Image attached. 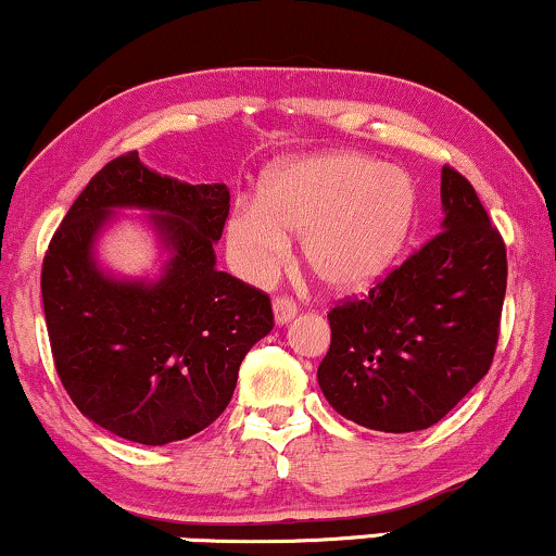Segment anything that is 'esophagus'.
Returning <instances> with one entry per match:
<instances>
[{
    "instance_id": "esophagus-1",
    "label": "esophagus",
    "mask_w": 556,
    "mask_h": 556,
    "mask_svg": "<svg viewBox=\"0 0 556 556\" xmlns=\"http://www.w3.org/2000/svg\"><path fill=\"white\" fill-rule=\"evenodd\" d=\"M296 304L291 299L280 296L273 301V317H276V325H289V321L296 317Z\"/></svg>"
}]
</instances>
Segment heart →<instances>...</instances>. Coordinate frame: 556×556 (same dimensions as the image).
I'll use <instances>...</instances> for the list:
<instances>
[{"label": "heart", "instance_id": "obj_1", "mask_svg": "<svg viewBox=\"0 0 556 556\" xmlns=\"http://www.w3.org/2000/svg\"><path fill=\"white\" fill-rule=\"evenodd\" d=\"M417 214L413 177L353 152L273 167L260 205H237L226 222V255L239 278L267 286L301 237V260L327 291L351 293L389 270Z\"/></svg>", "mask_w": 556, "mask_h": 556}]
</instances>
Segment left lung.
Returning <instances> with one entry per match:
<instances>
[{"label":"left lung","mask_w":556,"mask_h":556,"mask_svg":"<svg viewBox=\"0 0 556 556\" xmlns=\"http://www.w3.org/2000/svg\"><path fill=\"white\" fill-rule=\"evenodd\" d=\"M441 231L366 296L327 314L317 381L334 413L381 433L445 417L490 371L508 260L467 177L443 167Z\"/></svg>","instance_id":"1"}]
</instances>
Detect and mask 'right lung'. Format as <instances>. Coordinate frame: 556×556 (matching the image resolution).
<instances>
[{
	"mask_svg": "<svg viewBox=\"0 0 556 556\" xmlns=\"http://www.w3.org/2000/svg\"><path fill=\"white\" fill-rule=\"evenodd\" d=\"M123 210H141L161 247L152 279L118 277L97 255ZM226 216V185L160 175L131 152L89 180L48 244L40 293L56 371L108 433L143 445L201 433L273 330L270 299L216 270Z\"/></svg>",
	"mask_w": 556,
	"mask_h": 556,
	"instance_id": "obj_1",
	"label": "right lung"
}]
</instances>
